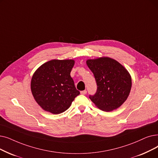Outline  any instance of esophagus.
<instances>
[{
  "label": "esophagus",
  "mask_w": 158,
  "mask_h": 158,
  "mask_svg": "<svg viewBox=\"0 0 158 158\" xmlns=\"http://www.w3.org/2000/svg\"><path fill=\"white\" fill-rule=\"evenodd\" d=\"M86 93H87V91H86V90H83V91H81V94L82 95H85V94H86Z\"/></svg>",
  "instance_id": "obj_1"
}]
</instances>
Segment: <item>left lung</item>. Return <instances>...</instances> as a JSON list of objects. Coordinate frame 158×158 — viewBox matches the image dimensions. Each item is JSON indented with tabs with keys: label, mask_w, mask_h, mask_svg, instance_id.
<instances>
[{
	"label": "left lung",
	"mask_w": 158,
	"mask_h": 158,
	"mask_svg": "<svg viewBox=\"0 0 158 158\" xmlns=\"http://www.w3.org/2000/svg\"><path fill=\"white\" fill-rule=\"evenodd\" d=\"M86 64L94 73L98 89L90 99L105 112L119 108L127 99L132 87L131 76L117 60L108 57L88 59Z\"/></svg>",
	"instance_id": "obj_1"
}]
</instances>
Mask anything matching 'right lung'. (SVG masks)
Returning <instances> with one entry per match:
<instances>
[{"mask_svg": "<svg viewBox=\"0 0 158 158\" xmlns=\"http://www.w3.org/2000/svg\"><path fill=\"white\" fill-rule=\"evenodd\" d=\"M73 59H53L39 66L31 80V90L37 104L44 111L59 114L71 106L80 94L70 72Z\"/></svg>", "mask_w": 158, "mask_h": 158, "instance_id": "right-lung-1", "label": "right lung"}]
</instances>
